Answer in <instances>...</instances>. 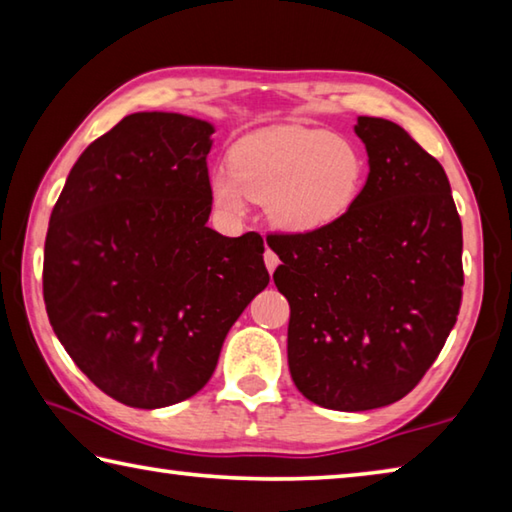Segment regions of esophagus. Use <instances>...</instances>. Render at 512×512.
<instances>
[{
	"instance_id": "obj_1",
	"label": "esophagus",
	"mask_w": 512,
	"mask_h": 512,
	"mask_svg": "<svg viewBox=\"0 0 512 512\" xmlns=\"http://www.w3.org/2000/svg\"><path fill=\"white\" fill-rule=\"evenodd\" d=\"M264 264H266V268H268V273H273L275 268H277V264H280V257H277L271 248H266V253H264Z\"/></svg>"
}]
</instances>
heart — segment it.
<instances>
[{"label": "heart", "instance_id": "1", "mask_svg": "<svg viewBox=\"0 0 512 512\" xmlns=\"http://www.w3.org/2000/svg\"><path fill=\"white\" fill-rule=\"evenodd\" d=\"M230 171L210 178L214 205L239 216L262 203L277 230L309 235L350 212L366 180V160L348 137L298 124L268 126L230 149Z\"/></svg>", "mask_w": 512, "mask_h": 512}]
</instances>
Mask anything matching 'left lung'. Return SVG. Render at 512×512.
I'll return each mask as SVG.
<instances>
[{
    "label": "left lung",
    "instance_id": "obj_1",
    "mask_svg": "<svg viewBox=\"0 0 512 512\" xmlns=\"http://www.w3.org/2000/svg\"><path fill=\"white\" fill-rule=\"evenodd\" d=\"M368 180L350 212L309 235H273L289 300V370L309 402L368 411L411 393L463 298V228L447 173L402 126L359 117Z\"/></svg>",
    "mask_w": 512,
    "mask_h": 512
}]
</instances>
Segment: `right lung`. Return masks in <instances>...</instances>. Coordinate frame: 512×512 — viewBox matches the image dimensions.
<instances>
[{"instance_id": "right-lung-1", "label": "right lung", "mask_w": 512, "mask_h": 512, "mask_svg": "<svg viewBox=\"0 0 512 512\" xmlns=\"http://www.w3.org/2000/svg\"><path fill=\"white\" fill-rule=\"evenodd\" d=\"M212 133L178 112L124 117L81 153L49 219V323L92 384L135 409L201 391L268 284L262 237L207 228Z\"/></svg>"}]
</instances>
